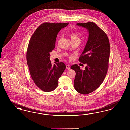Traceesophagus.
<instances>
[{
    "label": "esophagus",
    "mask_w": 130,
    "mask_h": 130,
    "mask_svg": "<svg viewBox=\"0 0 130 130\" xmlns=\"http://www.w3.org/2000/svg\"><path fill=\"white\" fill-rule=\"evenodd\" d=\"M66 69H67V70H69V69H70V65H66Z\"/></svg>",
    "instance_id": "1"
}]
</instances>
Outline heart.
<instances>
[{
  "mask_svg": "<svg viewBox=\"0 0 130 130\" xmlns=\"http://www.w3.org/2000/svg\"><path fill=\"white\" fill-rule=\"evenodd\" d=\"M69 35L71 37V40H74L75 39H80L79 37L77 36V35L74 32H71L69 34Z\"/></svg>",
  "mask_w": 130,
  "mask_h": 130,
  "instance_id": "heart-1",
  "label": "heart"
}]
</instances>
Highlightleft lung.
Here are the masks:
<instances>
[{
	"mask_svg": "<svg viewBox=\"0 0 130 130\" xmlns=\"http://www.w3.org/2000/svg\"><path fill=\"white\" fill-rule=\"evenodd\" d=\"M86 29L88 41L79 61L86 64L84 70L75 64L71 68L75 71L74 88L80 93L87 94L96 90L107 74L110 53L109 38L105 32L93 22L77 23Z\"/></svg>",
	"mask_w": 130,
	"mask_h": 130,
	"instance_id": "1",
	"label": "left lung"
}]
</instances>
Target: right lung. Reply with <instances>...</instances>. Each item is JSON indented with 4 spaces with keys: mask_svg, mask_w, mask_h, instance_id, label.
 <instances>
[{
    "mask_svg": "<svg viewBox=\"0 0 130 130\" xmlns=\"http://www.w3.org/2000/svg\"><path fill=\"white\" fill-rule=\"evenodd\" d=\"M69 23H44L34 32L29 41L27 62L34 83L44 92L54 90L66 66L63 62L53 66L50 53L54 49L57 34Z\"/></svg>",
    "mask_w": 130,
    "mask_h": 130,
    "instance_id": "right-lung-1",
    "label": "right lung"
}]
</instances>
